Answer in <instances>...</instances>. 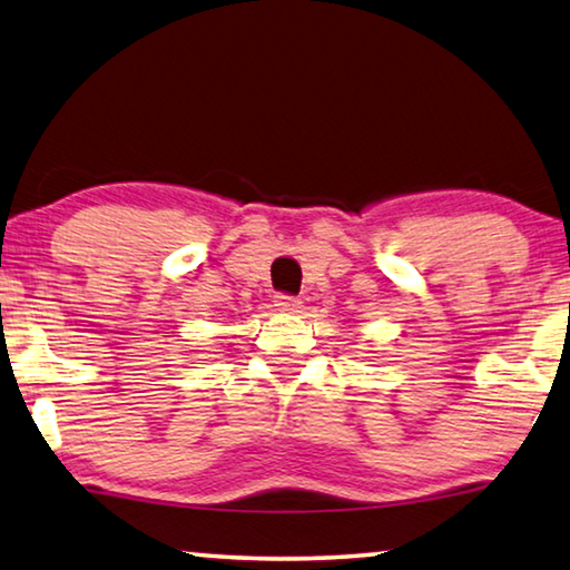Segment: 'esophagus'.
I'll return each instance as SVG.
<instances>
[{
    "mask_svg": "<svg viewBox=\"0 0 570 570\" xmlns=\"http://www.w3.org/2000/svg\"><path fill=\"white\" fill-rule=\"evenodd\" d=\"M274 306L278 308V312H298V308H302V302H298L296 296L278 294V296L274 298Z\"/></svg>",
    "mask_w": 570,
    "mask_h": 570,
    "instance_id": "1",
    "label": "esophagus"
}]
</instances>
